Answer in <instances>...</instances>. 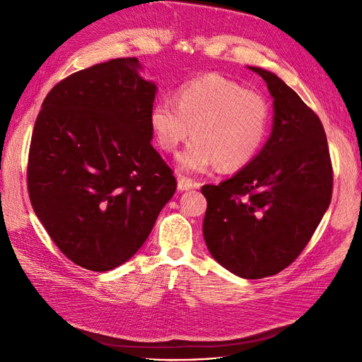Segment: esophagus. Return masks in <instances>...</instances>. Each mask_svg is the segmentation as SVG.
Masks as SVG:
<instances>
[{
	"label": "esophagus",
	"mask_w": 362,
	"mask_h": 362,
	"mask_svg": "<svg viewBox=\"0 0 362 362\" xmlns=\"http://www.w3.org/2000/svg\"><path fill=\"white\" fill-rule=\"evenodd\" d=\"M199 183L193 182L191 179H187V177H179V180H177V189L179 191H188L191 188H197Z\"/></svg>",
	"instance_id": "obj_1"
}]
</instances>
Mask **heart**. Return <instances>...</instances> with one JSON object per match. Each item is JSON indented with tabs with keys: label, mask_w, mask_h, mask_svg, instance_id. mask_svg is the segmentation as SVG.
<instances>
[{
	"label": "heart",
	"mask_w": 362,
	"mask_h": 362,
	"mask_svg": "<svg viewBox=\"0 0 362 362\" xmlns=\"http://www.w3.org/2000/svg\"><path fill=\"white\" fill-rule=\"evenodd\" d=\"M269 118L271 109L263 96L209 74L182 86L177 105L153 104L151 127L160 148L171 153L194 135L196 140L177 158L182 173H205L214 165L222 171H238L263 146Z\"/></svg>",
	"instance_id": "b5f03b06"
}]
</instances>
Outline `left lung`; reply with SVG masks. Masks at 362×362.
<instances>
[{
    "label": "left lung",
    "instance_id": "left-lung-1",
    "mask_svg": "<svg viewBox=\"0 0 362 362\" xmlns=\"http://www.w3.org/2000/svg\"><path fill=\"white\" fill-rule=\"evenodd\" d=\"M249 70L274 99L272 132L247 166L202 187V232L222 267L255 280L283 271L308 244L332 202L333 169L317 115L276 74Z\"/></svg>",
    "mask_w": 362,
    "mask_h": 362
}]
</instances>
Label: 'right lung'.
I'll list each match as a JSON object with an SVG mask.
<instances>
[{
	"label": "right lung",
	"mask_w": 362,
	"mask_h": 362,
	"mask_svg": "<svg viewBox=\"0 0 362 362\" xmlns=\"http://www.w3.org/2000/svg\"><path fill=\"white\" fill-rule=\"evenodd\" d=\"M136 57L68 76L45 98L28 163L33 209L73 263L105 272L132 258L175 193L152 148L157 86Z\"/></svg>",
	"instance_id": "right-lung-1"
}]
</instances>
